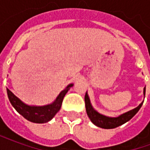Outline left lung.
<instances>
[{"instance_id": "obj_1", "label": "left lung", "mask_w": 150, "mask_h": 150, "mask_svg": "<svg viewBox=\"0 0 150 150\" xmlns=\"http://www.w3.org/2000/svg\"><path fill=\"white\" fill-rule=\"evenodd\" d=\"M143 94H144V98H145V87L144 88V90H143ZM84 100L87 114H88V117L91 120V122L97 127L106 129H115L116 127H119V126L124 125L125 123L128 122L140 110V108H142L143 102H144V101H142L137 107L133 108L132 110L123 113V114H120V116H116V117H111V116H104L103 114H100V112H98L94 108L92 107L88 92H86V94H85Z\"/></svg>"}]
</instances>
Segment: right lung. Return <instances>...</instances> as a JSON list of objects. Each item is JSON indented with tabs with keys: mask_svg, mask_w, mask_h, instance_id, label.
Listing matches in <instances>:
<instances>
[{
	"mask_svg": "<svg viewBox=\"0 0 150 150\" xmlns=\"http://www.w3.org/2000/svg\"><path fill=\"white\" fill-rule=\"evenodd\" d=\"M73 85H74L73 83L67 85L59 93V96L51 104L42 105V106L26 104L23 101H21L19 98L17 97L8 88H7V94H8V100L13 105V107L24 118L30 122L43 124L51 120L53 117L56 115V113L60 110L63 98L67 94V92L70 90V88L73 87Z\"/></svg>",
	"mask_w": 150,
	"mask_h": 150,
	"instance_id": "obj_1",
	"label": "right lung"
}]
</instances>
